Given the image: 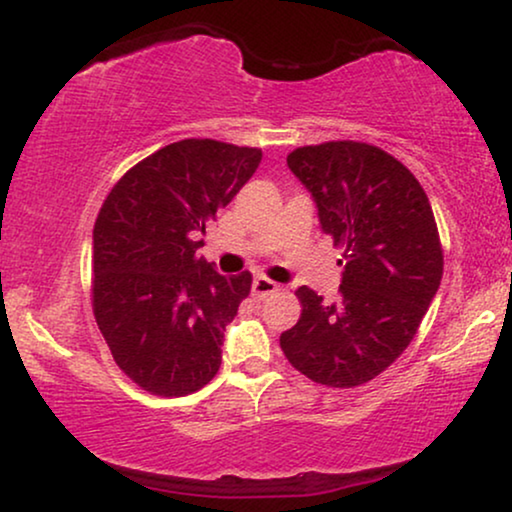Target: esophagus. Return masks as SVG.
Returning <instances> with one entry per match:
<instances>
[{
    "mask_svg": "<svg viewBox=\"0 0 512 512\" xmlns=\"http://www.w3.org/2000/svg\"><path fill=\"white\" fill-rule=\"evenodd\" d=\"M276 290H278V285L274 281H269L267 276H257L255 281H252V295H255L257 299H264V297L274 295Z\"/></svg>",
    "mask_w": 512,
    "mask_h": 512,
    "instance_id": "1",
    "label": "esophagus"
}]
</instances>
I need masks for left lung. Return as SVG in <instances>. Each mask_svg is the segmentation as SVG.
Returning <instances> with one entry per match:
<instances>
[{
	"label": "left lung",
	"mask_w": 512,
	"mask_h": 512,
	"mask_svg": "<svg viewBox=\"0 0 512 512\" xmlns=\"http://www.w3.org/2000/svg\"><path fill=\"white\" fill-rule=\"evenodd\" d=\"M288 166L342 248L339 302L302 285L297 325L281 335L290 365L311 381L353 388L377 377L417 335L442 278V243L419 180L384 149L356 140L297 147Z\"/></svg>",
	"instance_id": "obj_1"
}]
</instances>
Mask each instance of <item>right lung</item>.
<instances>
[{
    "label": "right lung",
    "instance_id": "add662e5",
    "mask_svg": "<svg viewBox=\"0 0 512 512\" xmlns=\"http://www.w3.org/2000/svg\"><path fill=\"white\" fill-rule=\"evenodd\" d=\"M262 149L210 138L161 147L121 175L93 227V313L114 363L142 391H199L252 276H220L196 250Z\"/></svg>",
    "mask_w": 512,
    "mask_h": 512
}]
</instances>
